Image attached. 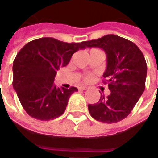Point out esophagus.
I'll list each match as a JSON object with an SVG mask.
<instances>
[{"label": "esophagus", "mask_w": 158, "mask_h": 158, "mask_svg": "<svg viewBox=\"0 0 158 158\" xmlns=\"http://www.w3.org/2000/svg\"><path fill=\"white\" fill-rule=\"evenodd\" d=\"M79 89H81V90H86V89H88V87H87V86H79Z\"/></svg>", "instance_id": "obj_1"}]
</instances>
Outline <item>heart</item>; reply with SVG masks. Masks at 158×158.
I'll return each mask as SVG.
<instances>
[{"instance_id": "heart-1", "label": "heart", "mask_w": 158, "mask_h": 158, "mask_svg": "<svg viewBox=\"0 0 158 158\" xmlns=\"http://www.w3.org/2000/svg\"><path fill=\"white\" fill-rule=\"evenodd\" d=\"M85 80H87V81H88V80H89V79H91V76L90 75L85 76Z\"/></svg>"}]
</instances>
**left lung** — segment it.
Wrapping results in <instances>:
<instances>
[{"instance_id": "left-lung-1", "label": "left lung", "mask_w": 158, "mask_h": 158, "mask_svg": "<svg viewBox=\"0 0 158 158\" xmlns=\"http://www.w3.org/2000/svg\"><path fill=\"white\" fill-rule=\"evenodd\" d=\"M84 45L106 52L103 77L111 91L107 97L101 96L98 102L88 105L89 114L106 123L121 121L131 113L145 90L147 66L144 55L135 43L115 35L85 41Z\"/></svg>"}]
</instances>
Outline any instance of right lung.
<instances>
[{"mask_svg":"<svg viewBox=\"0 0 158 158\" xmlns=\"http://www.w3.org/2000/svg\"><path fill=\"white\" fill-rule=\"evenodd\" d=\"M85 48L84 42L67 43L45 37L27 43L16 56L13 89L23 109L34 118L48 121L63 114L76 87L54 85L56 71L69 64L73 54Z\"/></svg>","mask_w":158,"mask_h":158,"instance_id":"right-lung-1","label":"right lung"}]
</instances>
